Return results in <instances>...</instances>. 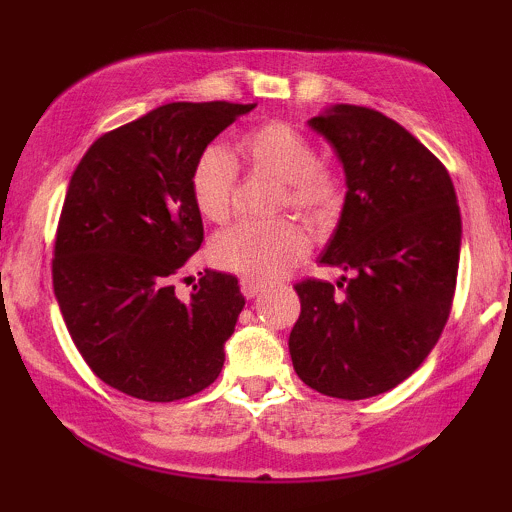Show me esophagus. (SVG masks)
Wrapping results in <instances>:
<instances>
[{
  "mask_svg": "<svg viewBox=\"0 0 512 512\" xmlns=\"http://www.w3.org/2000/svg\"><path fill=\"white\" fill-rule=\"evenodd\" d=\"M262 289H264L262 281L248 279V276H245V279H240V291H243V296H245V298H255L257 293H260Z\"/></svg>",
  "mask_w": 512,
  "mask_h": 512,
  "instance_id": "obj_1",
  "label": "esophagus"
}]
</instances>
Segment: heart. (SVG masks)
Listing matches in <instances>:
<instances>
[{
	"instance_id": "obj_1",
	"label": "heart",
	"mask_w": 512,
	"mask_h": 512,
	"mask_svg": "<svg viewBox=\"0 0 512 512\" xmlns=\"http://www.w3.org/2000/svg\"><path fill=\"white\" fill-rule=\"evenodd\" d=\"M240 154L255 170L281 180L279 207H289L310 223H327L342 204V178L327 161L315 156V146L289 122L269 120L248 129L238 142ZM238 163L228 149L211 144L197 156L190 173V190L199 214L221 223L236 204ZM310 250V236L293 219L243 221L226 228L211 243L216 264L255 281L284 276Z\"/></svg>"
}]
</instances>
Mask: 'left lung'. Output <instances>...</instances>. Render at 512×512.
Listing matches in <instances>:
<instances>
[{
    "mask_svg": "<svg viewBox=\"0 0 512 512\" xmlns=\"http://www.w3.org/2000/svg\"><path fill=\"white\" fill-rule=\"evenodd\" d=\"M310 127L337 151L346 199L320 264L303 279L289 337L293 370L327 397L366 399L407 380L438 344L452 310L462 221L450 173L378 110L334 105Z\"/></svg>",
    "mask_w": 512,
    "mask_h": 512,
    "instance_id": "left-lung-1",
    "label": "left lung"
}]
</instances>
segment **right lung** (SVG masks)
I'll return each instance as SVG.
<instances>
[{"mask_svg": "<svg viewBox=\"0 0 512 512\" xmlns=\"http://www.w3.org/2000/svg\"><path fill=\"white\" fill-rule=\"evenodd\" d=\"M255 103H168L105 132L76 166L52 257L64 325L105 385L178 402L219 378L245 298L204 269L187 301L175 276L204 240L190 190L197 156Z\"/></svg>", "mask_w": 512, "mask_h": 512, "instance_id": "right-lung-1", "label": "right lung"}]
</instances>
